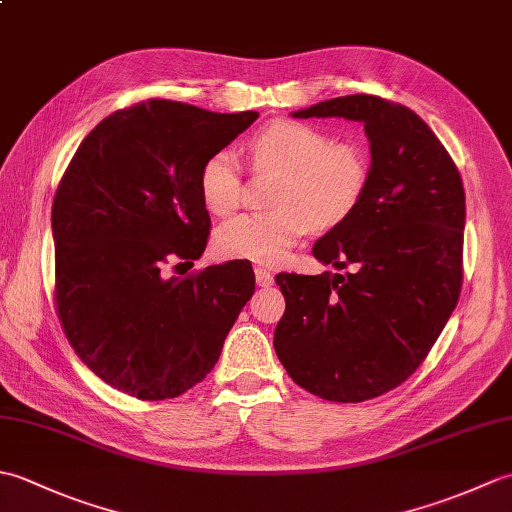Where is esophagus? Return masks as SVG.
<instances>
[{
  "label": "esophagus",
  "instance_id": "34e87169",
  "mask_svg": "<svg viewBox=\"0 0 512 512\" xmlns=\"http://www.w3.org/2000/svg\"><path fill=\"white\" fill-rule=\"evenodd\" d=\"M255 281H257V286L268 288V286H273L275 277H273V273H270V270H266V268H255Z\"/></svg>",
  "mask_w": 512,
  "mask_h": 512
}]
</instances>
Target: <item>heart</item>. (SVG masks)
<instances>
[{"label": "heart", "instance_id": "heart-1", "mask_svg": "<svg viewBox=\"0 0 512 512\" xmlns=\"http://www.w3.org/2000/svg\"><path fill=\"white\" fill-rule=\"evenodd\" d=\"M255 171L279 176L270 195L273 211L246 213L215 233L222 257L273 266L317 228L339 226L361 204L369 180L367 154L356 143H336L323 129L299 121H275L250 138ZM200 195L206 209L228 215L239 206V165L231 151L204 160Z\"/></svg>", "mask_w": 512, "mask_h": 512}]
</instances>
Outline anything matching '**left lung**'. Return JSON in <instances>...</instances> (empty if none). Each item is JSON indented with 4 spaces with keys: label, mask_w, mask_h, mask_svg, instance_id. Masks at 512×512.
<instances>
[{
    "label": "left lung",
    "mask_w": 512,
    "mask_h": 512,
    "mask_svg": "<svg viewBox=\"0 0 512 512\" xmlns=\"http://www.w3.org/2000/svg\"><path fill=\"white\" fill-rule=\"evenodd\" d=\"M292 116L363 123L372 162L361 204L312 248L350 273L275 277L286 299L275 352L310 394L363 402L416 372L455 310L462 178L416 112L378 96H339Z\"/></svg>",
    "instance_id": "8db88e82"
}]
</instances>
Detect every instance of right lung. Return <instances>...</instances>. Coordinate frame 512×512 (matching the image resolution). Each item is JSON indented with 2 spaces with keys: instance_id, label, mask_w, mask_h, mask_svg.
<instances>
[{
  "instance_id": "add662e5",
  "label": "right lung",
  "mask_w": 512,
  "mask_h": 512,
  "mask_svg": "<svg viewBox=\"0 0 512 512\" xmlns=\"http://www.w3.org/2000/svg\"><path fill=\"white\" fill-rule=\"evenodd\" d=\"M257 116L140 103L103 118L63 173L52 202L59 319L81 361L123 394L165 400L198 385L253 297L246 259L191 277L160 270L202 257V165Z\"/></svg>"
}]
</instances>
